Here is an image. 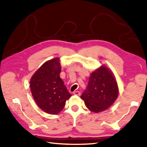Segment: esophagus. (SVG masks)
Returning <instances> with one entry per match:
<instances>
[{
	"mask_svg": "<svg viewBox=\"0 0 147 147\" xmlns=\"http://www.w3.org/2000/svg\"><path fill=\"white\" fill-rule=\"evenodd\" d=\"M74 94H76V95H80V92L79 91H75V92L73 93Z\"/></svg>",
	"mask_w": 147,
	"mask_h": 147,
	"instance_id": "1",
	"label": "esophagus"
}]
</instances>
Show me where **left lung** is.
Returning a JSON list of instances; mask_svg holds the SVG:
<instances>
[{"label":"left lung","mask_w":147,"mask_h":147,"mask_svg":"<svg viewBox=\"0 0 147 147\" xmlns=\"http://www.w3.org/2000/svg\"><path fill=\"white\" fill-rule=\"evenodd\" d=\"M118 93L114 75L107 67L102 66L91 74L86 89L80 97L91 111L100 113L113 104Z\"/></svg>","instance_id":"left-lung-1"}]
</instances>
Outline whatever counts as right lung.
<instances>
[{
  "label": "right lung",
  "instance_id": "right-lung-1",
  "mask_svg": "<svg viewBox=\"0 0 147 147\" xmlns=\"http://www.w3.org/2000/svg\"><path fill=\"white\" fill-rule=\"evenodd\" d=\"M59 59L43 64L31 77L30 88L34 101L43 111L57 114L64 108L66 100L72 96L60 78Z\"/></svg>",
  "mask_w": 147,
  "mask_h": 147
}]
</instances>
